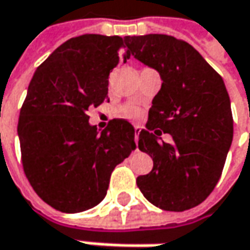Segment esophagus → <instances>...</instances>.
<instances>
[{"mask_svg": "<svg viewBox=\"0 0 250 250\" xmlns=\"http://www.w3.org/2000/svg\"><path fill=\"white\" fill-rule=\"evenodd\" d=\"M140 131H141V127L135 125V135H134V140H135V144L138 145V137H140Z\"/></svg>", "mask_w": 250, "mask_h": 250, "instance_id": "1", "label": "esophagus"}]
</instances>
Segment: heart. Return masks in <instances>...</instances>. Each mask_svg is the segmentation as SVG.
<instances>
[{
    "mask_svg": "<svg viewBox=\"0 0 250 250\" xmlns=\"http://www.w3.org/2000/svg\"><path fill=\"white\" fill-rule=\"evenodd\" d=\"M141 115L140 109L137 108L135 105H125L120 109V116L125 119H130V120H137Z\"/></svg>",
    "mask_w": 250,
    "mask_h": 250,
    "instance_id": "obj_1",
    "label": "heart"
}]
</instances>
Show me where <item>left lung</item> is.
Instances as JSON below:
<instances>
[{"instance_id":"8db88e82","label":"left lung","mask_w":250,"mask_h":250,"mask_svg":"<svg viewBox=\"0 0 250 250\" xmlns=\"http://www.w3.org/2000/svg\"><path fill=\"white\" fill-rule=\"evenodd\" d=\"M127 55L160 74L162 87L149 109L138 148L153 168L137 178L144 196L163 210L202 203L219 181L234 125L224 82L188 42L166 34L125 37ZM162 132L173 144L160 143Z\"/></svg>"}]
</instances>
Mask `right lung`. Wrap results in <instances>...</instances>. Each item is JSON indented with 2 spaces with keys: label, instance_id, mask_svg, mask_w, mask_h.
Masks as SVG:
<instances>
[{
  "label": "right lung",
  "instance_id": "add662e5",
  "mask_svg": "<svg viewBox=\"0 0 250 250\" xmlns=\"http://www.w3.org/2000/svg\"><path fill=\"white\" fill-rule=\"evenodd\" d=\"M125 48L119 36L67 40L37 67L21 109L18 135L24 174L54 209L79 213L106 195L113 168L135 149L134 127L113 119L91 125L88 109L109 102V73ZM130 58L123 54L125 62Z\"/></svg>",
  "mask_w": 250,
  "mask_h": 250
}]
</instances>
